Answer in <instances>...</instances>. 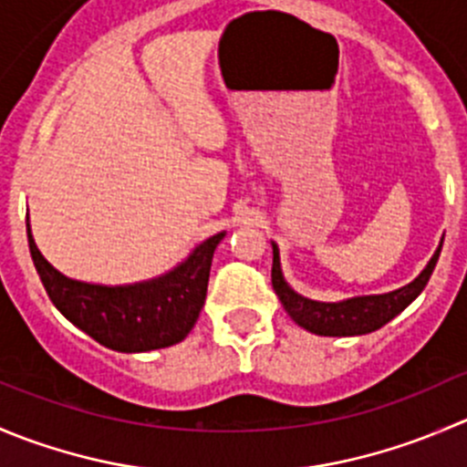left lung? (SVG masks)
I'll list each match as a JSON object with an SVG mask.
<instances>
[{"label":"left lung","instance_id":"obj_1","mask_svg":"<svg viewBox=\"0 0 467 467\" xmlns=\"http://www.w3.org/2000/svg\"><path fill=\"white\" fill-rule=\"evenodd\" d=\"M274 248V265H271V285L278 294L280 303L287 310V315L296 321L301 328L310 330L315 335H328V337H348V335H365L372 330L381 328L388 321L395 319L404 307H409L415 298L420 296L436 269L438 255H441L442 242L438 244L436 253L422 274L415 280H410L404 287L395 289L388 294H368V296H351L337 303L315 301V298L301 296L294 292L285 280L283 269H280V253L278 246L271 242Z\"/></svg>","mask_w":467,"mask_h":467}]
</instances>
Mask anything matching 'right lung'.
I'll return each instance as SVG.
<instances>
[{
  "instance_id": "right-lung-1",
  "label": "right lung",
  "mask_w": 467,
  "mask_h": 467,
  "mask_svg": "<svg viewBox=\"0 0 467 467\" xmlns=\"http://www.w3.org/2000/svg\"><path fill=\"white\" fill-rule=\"evenodd\" d=\"M26 237L31 260L57 310L102 347L141 354L173 347L192 333L205 306L212 257L225 233L198 244L166 274L132 285H95L63 275L36 246L29 216Z\"/></svg>"
}]
</instances>
